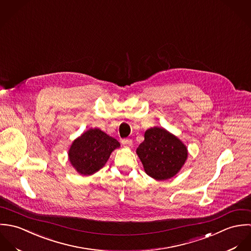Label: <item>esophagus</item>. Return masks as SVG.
<instances>
[{"label":"esophagus","mask_w":251,"mask_h":251,"mask_svg":"<svg viewBox=\"0 0 251 251\" xmlns=\"http://www.w3.org/2000/svg\"><path fill=\"white\" fill-rule=\"evenodd\" d=\"M122 145L125 147V148H131L132 146H133V142H132V140H130V139H124V140H122Z\"/></svg>","instance_id":"34e87169"}]
</instances>
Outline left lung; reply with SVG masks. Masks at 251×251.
Segmentation results:
<instances>
[{"instance_id":"obj_1","label":"left lung","mask_w":251,"mask_h":251,"mask_svg":"<svg viewBox=\"0 0 251 251\" xmlns=\"http://www.w3.org/2000/svg\"><path fill=\"white\" fill-rule=\"evenodd\" d=\"M145 172L156 180L175 176L187 160L186 146L162 127H153L145 133V141L137 149Z\"/></svg>"}]
</instances>
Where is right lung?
<instances>
[{
  "label": "right lung",
  "mask_w": 251,
  "mask_h": 251,
  "mask_svg": "<svg viewBox=\"0 0 251 251\" xmlns=\"http://www.w3.org/2000/svg\"><path fill=\"white\" fill-rule=\"evenodd\" d=\"M120 144L98 128L82 133L71 145L68 151L69 161L81 176H91L105 165L111 152Z\"/></svg>",
  "instance_id": "right-lung-1"
}]
</instances>
